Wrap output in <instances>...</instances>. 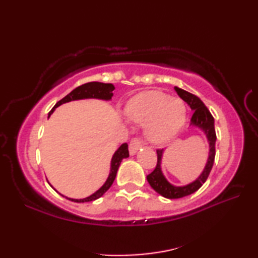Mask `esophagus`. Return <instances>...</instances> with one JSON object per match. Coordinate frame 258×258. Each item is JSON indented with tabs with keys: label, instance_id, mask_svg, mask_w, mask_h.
Wrapping results in <instances>:
<instances>
[{
	"label": "esophagus",
	"instance_id": "1",
	"mask_svg": "<svg viewBox=\"0 0 258 258\" xmlns=\"http://www.w3.org/2000/svg\"><path fill=\"white\" fill-rule=\"evenodd\" d=\"M142 147V142L139 139H133L130 143V154L134 155L136 152H138Z\"/></svg>",
	"mask_w": 258,
	"mask_h": 258
}]
</instances>
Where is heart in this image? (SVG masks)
Returning <instances> with one entry per match:
<instances>
[{"label": "heart", "mask_w": 258, "mask_h": 258, "mask_svg": "<svg viewBox=\"0 0 258 258\" xmlns=\"http://www.w3.org/2000/svg\"><path fill=\"white\" fill-rule=\"evenodd\" d=\"M125 114L132 122L146 124V138L156 145L173 140L186 122L183 101L160 91L139 93L126 104Z\"/></svg>", "instance_id": "obj_1"}]
</instances>
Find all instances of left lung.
<instances>
[{"mask_svg": "<svg viewBox=\"0 0 258 258\" xmlns=\"http://www.w3.org/2000/svg\"><path fill=\"white\" fill-rule=\"evenodd\" d=\"M174 90L176 91L178 96L182 98L183 101L188 104L191 111H194L193 116L190 118V126L200 128L202 132L205 134L208 142V146H210V152H208L206 165L204 169H203V172L200 174L199 177L193 180L191 183L186 184L184 186H175L168 182L162 172V158L164 154V150H157L156 167L151 174L147 175L146 178L153 189L157 191V193L162 195L163 197L169 200L180 199V197L193 194L206 182L208 175H210L211 169L213 167L214 160H215L216 143V133L215 127H214V118L210 111H208V108L205 106V104L203 103L199 97L187 91L179 89L177 86H175Z\"/></svg>", "mask_w": 258, "mask_h": 258, "instance_id": "8db88e82", "label": "left lung"}]
</instances>
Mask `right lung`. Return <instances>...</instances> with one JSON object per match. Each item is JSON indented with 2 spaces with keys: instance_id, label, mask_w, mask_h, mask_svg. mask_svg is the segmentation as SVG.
<instances>
[{
  "instance_id": "right-lung-1",
  "label": "right lung",
  "mask_w": 258,
  "mask_h": 258,
  "mask_svg": "<svg viewBox=\"0 0 258 258\" xmlns=\"http://www.w3.org/2000/svg\"><path fill=\"white\" fill-rule=\"evenodd\" d=\"M114 89H115V87H114L113 84H111V83H101V82H90V83L81 85L79 87H76V89H74L72 92L70 93V94H68L67 96L63 97L61 101H58L55 104V106H54L51 109V112L48 113V117H50L51 115L53 114V112L55 111L56 107H58L59 105H62V104H64V103H68V102H71V101L85 100V98H97V100H103V101L112 100ZM128 156H130V154H128V145L124 143V144L120 145L116 151H115L114 155L112 156V160H111V168H109L108 177L105 180V183L102 185V187L98 188L95 191V193H93L92 195L85 197V199H81V200L70 199V197L64 196L62 194L61 195L63 197H67L68 200L72 201V202H76V203L92 202V201H95L97 199H100V197L103 196V194L105 193V191L112 186L115 177H116V173H117V169L120 165V162H122L123 158H126ZM48 184H50V183H48ZM52 187H53V186H52ZM54 189H55V188H54Z\"/></svg>"
}]
</instances>
